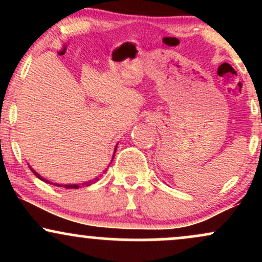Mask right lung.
I'll return each mask as SVG.
<instances>
[{
    "instance_id": "right-lung-1",
    "label": "right lung",
    "mask_w": 262,
    "mask_h": 262,
    "mask_svg": "<svg viewBox=\"0 0 262 262\" xmlns=\"http://www.w3.org/2000/svg\"><path fill=\"white\" fill-rule=\"evenodd\" d=\"M116 150H117V146H116V149H114V154H116ZM114 154H113V158H114ZM113 158H112V159H113ZM29 167H31V166H29ZM31 170L33 171V173H34V175L38 177V179H40V180H41V181H44V182H47V183H52V185H55V186H58V187H65V188H79V187H81V186H90V185H92V182L97 181V180H98V177H97V179H95V180H91V181L83 182L82 185H60V183H53V182H49V181H48L47 179H44V177H41L40 175H39L38 172H35V171L33 170L32 167H31Z\"/></svg>"
}]
</instances>
